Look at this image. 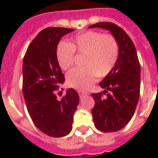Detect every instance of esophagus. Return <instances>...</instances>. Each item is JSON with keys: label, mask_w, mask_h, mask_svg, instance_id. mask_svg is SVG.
<instances>
[{"label": "esophagus", "mask_w": 158, "mask_h": 158, "mask_svg": "<svg viewBox=\"0 0 158 158\" xmlns=\"http://www.w3.org/2000/svg\"><path fill=\"white\" fill-rule=\"evenodd\" d=\"M78 94H79V96H80V98H83L84 96H85V95H88L89 93L88 92H85V91H79L78 92Z\"/></svg>", "instance_id": "esophagus-1"}]
</instances>
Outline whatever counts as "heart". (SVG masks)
Here are the masks:
<instances>
[{"mask_svg":"<svg viewBox=\"0 0 158 158\" xmlns=\"http://www.w3.org/2000/svg\"><path fill=\"white\" fill-rule=\"evenodd\" d=\"M74 52L84 54V68L73 69L67 74L70 87L84 90L93 85L98 75L104 77L113 69L118 55L117 42L111 35L89 31L72 38L69 44H59L56 60L63 70L71 67L74 61Z\"/></svg>","mask_w":158,"mask_h":158,"instance_id":"obj_1","label":"heart"}]
</instances>
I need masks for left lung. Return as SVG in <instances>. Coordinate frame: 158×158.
Here are the masks:
<instances>
[{
  "instance_id": "obj_1",
  "label": "left lung",
  "mask_w": 158,
  "mask_h": 158,
  "mask_svg": "<svg viewBox=\"0 0 158 158\" xmlns=\"http://www.w3.org/2000/svg\"><path fill=\"white\" fill-rule=\"evenodd\" d=\"M96 27L110 31L118 47L116 63L99 83L103 93L92 94L95 127L113 132L124 127L135 113L140 98V65L133 42L122 28L111 23H98L89 28Z\"/></svg>"
}]
</instances>
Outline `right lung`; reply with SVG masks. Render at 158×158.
Here are the masks:
<instances>
[{
    "label": "right lung",
    "instance_id": "obj_1",
    "mask_svg": "<svg viewBox=\"0 0 158 158\" xmlns=\"http://www.w3.org/2000/svg\"><path fill=\"white\" fill-rule=\"evenodd\" d=\"M73 29L48 27L31 43L23 64V93L33 123L42 132L62 137L73 127V114L79 103V95L68 89L61 100L56 91L64 81L56 60V48L64 35Z\"/></svg>",
    "mask_w": 158,
    "mask_h": 158
}]
</instances>
